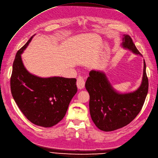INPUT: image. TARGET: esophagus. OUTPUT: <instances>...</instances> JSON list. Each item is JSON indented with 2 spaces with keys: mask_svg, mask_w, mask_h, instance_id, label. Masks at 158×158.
<instances>
[{
  "mask_svg": "<svg viewBox=\"0 0 158 158\" xmlns=\"http://www.w3.org/2000/svg\"><path fill=\"white\" fill-rule=\"evenodd\" d=\"M85 78L83 76H81V75H79L77 79V86L78 88L79 89L83 88L85 87Z\"/></svg>",
  "mask_w": 158,
  "mask_h": 158,
  "instance_id": "1",
  "label": "esophagus"
}]
</instances>
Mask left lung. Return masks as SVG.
<instances>
[{"label":"left lung","mask_w":158,"mask_h":158,"mask_svg":"<svg viewBox=\"0 0 158 158\" xmlns=\"http://www.w3.org/2000/svg\"><path fill=\"white\" fill-rule=\"evenodd\" d=\"M123 46L136 54L141 55L132 38L125 35ZM85 83L90 94V113L95 126L105 132L113 131L132 121L145 102L148 90V79L144 60L143 81L135 92L119 94L113 90L103 73L92 70Z\"/></svg>","instance_id":"1"}]
</instances>
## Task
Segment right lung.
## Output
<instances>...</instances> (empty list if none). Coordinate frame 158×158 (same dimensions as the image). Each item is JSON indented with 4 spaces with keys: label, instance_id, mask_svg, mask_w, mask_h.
<instances>
[{
    "label": "right lung",
    "instance_id": "add662e5",
    "mask_svg": "<svg viewBox=\"0 0 158 158\" xmlns=\"http://www.w3.org/2000/svg\"><path fill=\"white\" fill-rule=\"evenodd\" d=\"M32 37L15 56L10 79L11 92L20 111L30 121L38 126L52 127L63 119L77 93L76 79L40 78L27 71L20 54Z\"/></svg>",
    "mask_w": 158,
    "mask_h": 158
}]
</instances>
